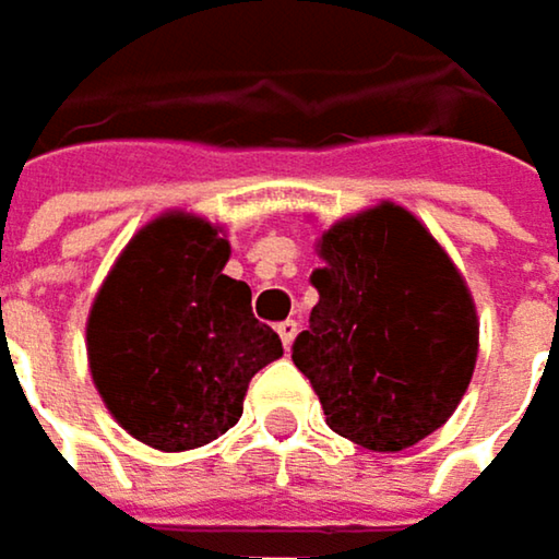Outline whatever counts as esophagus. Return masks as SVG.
<instances>
[{"instance_id": "esophagus-1", "label": "esophagus", "mask_w": 559, "mask_h": 559, "mask_svg": "<svg viewBox=\"0 0 559 559\" xmlns=\"http://www.w3.org/2000/svg\"><path fill=\"white\" fill-rule=\"evenodd\" d=\"M278 336L281 343H284V349H290V343H294V336H297V320H284V323H278Z\"/></svg>"}]
</instances>
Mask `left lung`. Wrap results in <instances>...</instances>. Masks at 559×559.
Here are the masks:
<instances>
[{
    "instance_id": "obj_1",
    "label": "left lung",
    "mask_w": 559,
    "mask_h": 559,
    "mask_svg": "<svg viewBox=\"0 0 559 559\" xmlns=\"http://www.w3.org/2000/svg\"><path fill=\"white\" fill-rule=\"evenodd\" d=\"M320 294L294 340L330 430L397 453L450 420L479 356V317L453 259L404 206L382 200L323 229Z\"/></svg>"
}]
</instances>
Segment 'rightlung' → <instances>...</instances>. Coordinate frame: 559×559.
<instances>
[{"label": "right lung", "mask_w": 559, "mask_h": 559, "mask_svg": "<svg viewBox=\"0 0 559 559\" xmlns=\"http://www.w3.org/2000/svg\"><path fill=\"white\" fill-rule=\"evenodd\" d=\"M223 226L183 210L145 223L99 284L86 317L90 376L142 443L183 453L226 433L259 369L284 356L252 313L246 281L223 275Z\"/></svg>", "instance_id": "obj_1"}]
</instances>
